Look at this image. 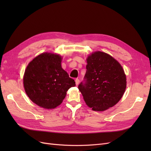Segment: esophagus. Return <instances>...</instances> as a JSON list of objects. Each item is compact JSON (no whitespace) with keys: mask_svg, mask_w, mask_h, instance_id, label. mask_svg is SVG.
I'll use <instances>...</instances> for the list:
<instances>
[{"mask_svg":"<svg viewBox=\"0 0 151 151\" xmlns=\"http://www.w3.org/2000/svg\"><path fill=\"white\" fill-rule=\"evenodd\" d=\"M75 82H76V86H77L79 84V79H75Z\"/></svg>","mask_w":151,"mask_h":151,"instance_id":"obj_1","label":"esophagus"}]
</instances>
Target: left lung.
Wrapping results in <instances>:
<instances>
[{
	"label": "left lung",
	"instance_id": "left-lung-1",
	"mask_svg": "<svg viewBox=\"0 0 151 151\" xmlns=\"http://www.w3.org/2000/svg\"><path fill=\"white\" fill-rule=\"evenodd\" d=\"M86 83L78 88L86 104L94 111H103L120 101L127 87L124 70L116 59L101 51L86 59Z\"/></svg>",
	"mask_w": 151,
	"mask_h": 151
}]
</instances>
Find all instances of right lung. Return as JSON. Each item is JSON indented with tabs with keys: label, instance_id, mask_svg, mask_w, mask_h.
<instances>
[{
	"label": "right lung",
	"instance_id": "1",
	"mask_svg": "<svg viewBox=\"0 0 151 151\" xmlns=\"http://www.w3.org/2000/svg\"><path fill=\"white\" fill-rule=\"evenodd\" d=\"M62 57L51 52L42 53L27 65L23 76L25 92L35 104L52 109L60 105L67 91L76 86L74 79L62 67Z\"/></svg>",
	"mask_w": 151,
	"mask_h": 151
}]
</instances>
